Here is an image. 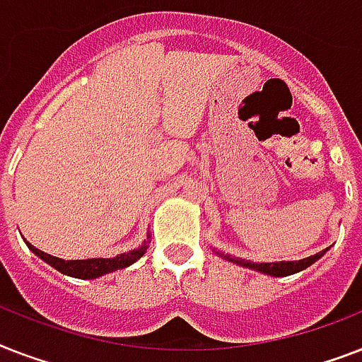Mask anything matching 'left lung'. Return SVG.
<instances>
[{
  "label": "left lung",
  "mask_w": 362,
  "mask_h": 362,
  "mask_svg": "<svg viewBox=\"0 0 362 362\" xmlns=\"http://www.w3.org/2000/svg\"><path fill=\"white\" fill-rule=\"evenodd\" d=\"M329 252V247L325 250H321L320 253H315V255H310V257L298 259V261H274V263H253V261H244L240 257H235V255H229V253L223 252H216L214 253L218 257L226 259L229 263H235L238 267H246V269H252L255 272H261V274L267 276H274V278H284V276H291L297 274L300 270L308 269L310 264H314L317 259H321L325 253Z\"/></svg>",
  "instance_id": "left-lung-1"
}]
</instances>
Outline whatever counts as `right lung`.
<instances>
[{
	"label": "right lung",
	"mask_w": 362,
	"mask_h": 362,
	"mask_svg": "<svg viewBox=\"0 0 362 362\" xmlns=\"http://www.w3.org/2000/svg\"><path fill=\"white\" fill-rule=\"evenodd\" d=\"M148 242H150V233L146 235V240L142 242L141 246L131 250L127 253H120L116 257H92V259H71V261H65V259L54 257L50 253H45L41 250H37L33 244L25 240L28 247L31 252L35 253L37 257L42 259L45 263H48L50 267H54L56 270H59L62 274L71 276V278H81V280H93V278H99V276L109 274V272H115V270L125 269L141 259L148 250Z\"/></svg>",
	"instance_id": "add662e5"
}]
</instances>
